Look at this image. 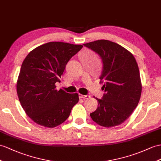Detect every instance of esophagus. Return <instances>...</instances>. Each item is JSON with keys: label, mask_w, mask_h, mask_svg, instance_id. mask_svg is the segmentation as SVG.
Wrapping results in <instances>:
<instances>
[{"label": "esophagus", "mask_w": 161, "mask_h": 161, "mask_svg": "<svg viewBox=\"0 0 161 161\" xmlns=\"http://www.w3.org/2000/svg\"><path fill=\"white\" fill-rule=\"evenodd\" d=\"M79 97L82 99H88L90 97V96L89 95H82V94H79Z\"/></svg>", "instance_id": "1"}]
</instances>
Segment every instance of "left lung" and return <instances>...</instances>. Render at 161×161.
Segmentation results:
<instances>
[{"instance_id":"obj_1","label":"left lung","mask_w":161,"mask_h":161,"mask_svg":"<svg viewBox=\"0 0 161 161\" xmlns=\"http://www.w3.org/2000/svg\"><path fill=\"white\" fill-rule=\"evenodd\" d=\"M83 45L98 54L103 64L100 79L105 93L102 99L96 98L97 108L90 116L102 126H118L130 116L140 100L142 86L137 63L131 53L115 42L100 40Z\"/></svg>"}]
</instances>
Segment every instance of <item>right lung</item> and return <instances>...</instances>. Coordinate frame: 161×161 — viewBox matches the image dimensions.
I'll return each instance as SVG.
<instances>
[{
    "label": "right lung",
    "instance_id": "add662e5",
    "mask_svg": "<svg viewBox=\"0 0 161 161\" xmlns=\"http://www.w3.org/2000/svg\"><path fill=\"white\" fill-rule=\"evenodd\" d=\"M82 45L53 42L35 48L23 61L17 81V93L26 115L35 123L54 128L68 118L78 94L56 89L55 83Z\"/></svg>",
    "mask_w": 161,
    "mask_h": 161
}]
</instances>
